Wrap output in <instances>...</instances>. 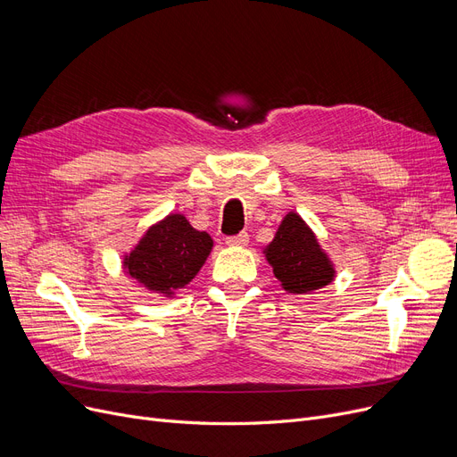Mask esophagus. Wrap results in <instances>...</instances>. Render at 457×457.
<instances>
[{
  "label": "esophagus",
  "mask_w": 457,
  "mask_h": 457,
  "mask_svg": "<svg viewBox=\"0 0 457 457\" xmlns=\"http://www.w3.org/2000/svg\"><path fill=\"white\" fill-rule=\"evenodd\" d=\"M225 242H227V245H232V247H244V245L249 244V234L247 232H240V234H236V236H228Z\"/></svg>",
  "instance_id": "34e87169"
}]
</instances>
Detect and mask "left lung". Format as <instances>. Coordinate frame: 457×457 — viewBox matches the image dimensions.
I'll list each match as a JSON object with an SVG mask.
<instances>
[{
    "mask_svg": "<svg viewBox=\"0 0 457 457\" xmlns=\"http://www.w3.org/2000/svg\"><path fill=\"white\" fill-rule=\"evenodd\" d=\"M266 258L280 287L288 294H309L335 278L329 256L320 247L314 232L295 212H290L266 247Z\"/></svg>",
    "mask_w": 457,
    "mask_h": 457,
    "instance_id": "obj_1",
    "label": "left lung"
}]
</instances>
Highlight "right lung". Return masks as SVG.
Segmentation results:
<instances>
[{
	"mask_svg": "<svg viewBox=\"0 0 457 457\" xmlns=\"http://www.w3.org/2000/svg\"><path fill=\"white\" fill-rule=\"evenodd\" d=\"M212 247L210 234L195 230L182 213H169L124 256V268L146 290L170 297L199 273Z\"/></svg>",
	"mask_w": 457,
	"mask_h": 457,
	"instance_id": "1",
	"label": "right lung"
}]
</instances>
